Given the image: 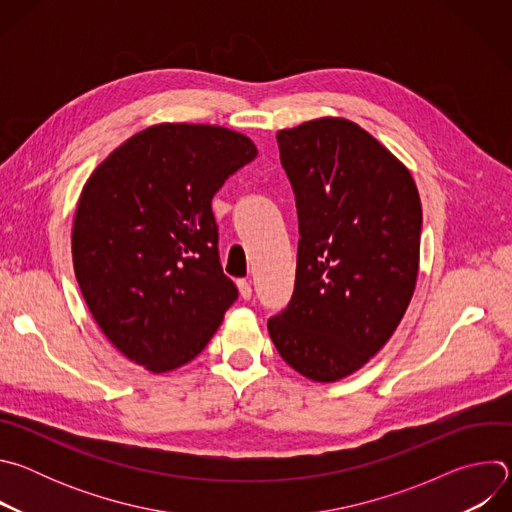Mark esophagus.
<instances>
[{
    "instance_id": "1",
    "label": "esophagus",
    "mask_w": 512,
    "mask_h": 512,
    "mask_svg": "<svg viewBox=\"0 0 512 512\" xmlns=\"http://www.w3.org/2000/svg\"><path fill=\"white\" fill-rule=\"evenodd\" d=\"M237 287H239V294H241L243 300H251L253 287H251V283H249L247 279H239V281H237Z\"/></svg>"
}]
</instances>
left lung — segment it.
Masks as SVG:
<instances>
[{
  "mask_svg": "<svg viewBox=\"0 0 512 512\" xmlns=\"http://www.w3.org/2000/svg\"><path fill=\"white\" fill-rule=\"evenodd\" d=\"M298 208V267L267 320L281 358L338 381L399 326L417 281L421 202L409 170L356 123L324 117L277 133Z\"/></svg>",
  "mask_w": 512,
  "mask_h": 512,
  "instance_id": "obj_1",
  "label": "left lung"
}]
</instances>
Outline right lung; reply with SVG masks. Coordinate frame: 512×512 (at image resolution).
<instances>
[{"label":"right lung","instance_id":"1","mask_svg":"<svg viewBox=\"0 0 512 512\" xmlns=\"http://www.w3.org/2000/svg\"><path fill=\"white\" fill-rule=\"evenodd\" d=\"M255 156L253 141L227 127L162 123L129 137L89 178L72 263L95 322L141 367L190 362L237 302L212 196Z\"/></svg>","mask_w":512,"mask_h":512}]
</instances>
